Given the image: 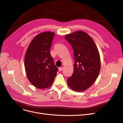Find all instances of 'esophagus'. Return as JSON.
Wrapping results in <instances>:
<instances>
[{
    "label": "esophagus",
    "mask_w": 123,
    "mask_h": 123,
    "mask_svg": "<svg viewBox=\"0 0 123 123\" xmlns=\"http://www.w3.org/2000/svg\"><path fill=\"white\" fill-rule=\"evenodd\" d=\"M62 70H63V67H59V70L60 71V72H61Z\"/></svg>",
    "instance_id": "esophagus-1"
}]
</instances>
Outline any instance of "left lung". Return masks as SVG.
Here are the masks:
<instances>
[{"label": "left lung", "mask_w": 123, "mask_h": 123, "mask_svg": "<svg viewBox=\"0 0 123 123\" xmlns=\"http://www.w3.org/2000/svg\"><path fill=\"white\" fill-rule=\"evenodd\" d=\"M74 55V70L67 79V84L76 92L84 91L92 86L100 73V57L93 39L87 34L78 31L66 35Z\"/></svg>", "instance_id": "left-lung-1"}]
</instances>
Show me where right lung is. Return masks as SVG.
Listing matches in <instances>:
<instances>
[{"label":"right lung","mask_w":123,"mask_h":123,"mask_svg":"<svg viewBox=\"0 0 123 123\" xmlns=\"http://www.w3.org/2000/svg\"><path fill=\"white\" fill-rule=\"evenodd\" d=\"M55 33L45 31L37 35L31 41L26 51L25 66L29 81L36 87H49L58 70L50 54Z\"/></svg>","instance_id":"obj_1"}]
</instances>
